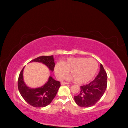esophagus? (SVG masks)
I'll return each instance as SVG.
<instances>
[{
  "label": "esophagus",
  "instance_id": "1",
  "mask_svg": "<svg viewBox=\"0 0 128 128\" xmlns=\"http://www.w3.org/2000/svg\"><path fill=\"white\" fill-rule=\"evenodd\" d=\"M61 85H65V84H68V83H66V82H61Z\"/></svg>",
  "mask_w": 128,
  "mask_h": 128
}]
</instances>
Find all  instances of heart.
I'll return each mask as SVG.
<instances>
[{
	"label": "heart",
	"instance_id": "heart-1",
	"mask_svg": "<svg viewBox=\"0 0 128 128\" xmlns=\"http://www.w3.org/2000/svg\"><path fill=\"white\" fill-rule=\"evenodd\" d=\"M98 64L93 58H72L62 63H58L54 68V72L57 78L62 79L68 72L72 76L69 80L75 79L78 84H84L90 81L97 72Z\"/></svg>",
	"mask_w": 128,
	"mask_h": 128
}]
</instances>
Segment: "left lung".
Masks as SVG:
<instances>
[{
  "label": "left lung",
  "mask_w": 128,
  "mask_h": 128,
  "mask_svg": "<svg viewBox=\"0 0 128 128\" xmlns=\"http://www.w3.org/2000/svg\"><path fill=\"white\" fill-rule=\"evenodd\" d=\"M107 75L100 64V71L96 78L88 84L80 86V94L74 96L77 105L82 107H88L94 105L102 97L107 88Z\"/></svg>",
  "instance_id": "8db88e82"
}]
</instances>
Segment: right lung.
Masks as SVG:
<instances>
[{
  "label": "right lung",
  "mask_w": 128,
  "mask_h": 128,
  "mask_svg": "<svg viewBox=\"0 0 128 128\" xmlns=\"http://www.w3.org/2000/svg\"><path fill=\"white\" fill-rule=\"evenodd\" d=\"M40 62L44 64L53 72L55 66L54 59L53 56H41L31 61ZM22 69L18 78V89L22 98L26 102L34 107H44L52 102L56 96L60 86L59 81L54 80L50 76L47 82L40 88H32L28 86L24 82V70Z\"/></svg>",
  "instance_id": "1"
}]
</instances>
